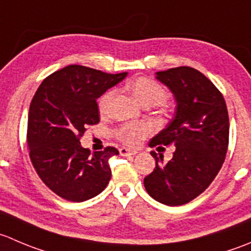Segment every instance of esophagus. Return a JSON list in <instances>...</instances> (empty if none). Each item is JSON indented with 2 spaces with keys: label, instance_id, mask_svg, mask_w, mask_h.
Instances as JSON below:
<instances>
[{
  "label": "esophagus",
  "instance_id": "esophagus-1",
  "mask_svg": "<svg viewBox=\"0 0 251 251\" xmlns=\"http://www.w3.org/2000/svg\"><path fill=\"white\" fill-rule=\"evenodd\" d=\"M136 151L135 150H128V148H125V147H123V148H120V154L121 155H124V157H128V155H133V154H136Z\"/></svg>",
  "mask_w": 251,
  "mask_h": 251
}]
</instances>
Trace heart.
<instances>
[{
    "label": "heart",
    "mask_w": 251,
    "mask_h": 251,
    "mask_svg": "<svg viewBox=\"0 0 251 251\" xmlns=\"http://www.w3.org/2000/svg\"><path fill=\"white\" fill-rule=\"evenodd\" d=\"M130 89L136 100L142 105H160V104H164L169 98L167 89L150 77H140L135 79L130 84ZM114 96H115V92L108 91L100 97L98 106L101 114L108 113ZM147 131L148 128L145 124H124L116 128L115 135L123 142L133 145L137 142L138 138L143 137Z\"/></svg>",
    "instance_id": "obj_1"
}]
</instances>
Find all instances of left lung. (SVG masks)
I'll return each instance as SVG.
<instances>
[{
    "label": "left lung",
    "instance_id": "obj_1",
    "mask_svg": "<svg viewBox=\"0 0 251 251\" xmlns=\"http://www.w3.org/2000/svg\"><path fill=\"white\" fill-rule=\"evenodd\" d=\"M155 75L174 94L176 110L167 127L151 140L150 147L173 143L176 150L168 163H163V155L151 153L155 168L143 184L158 202L185 205L202 194L222 168L229 140L227 105L217 87L193 67Z\"/></svg>",
    "mask_w": 251,
    "mask_h": 251
}]
</instances>
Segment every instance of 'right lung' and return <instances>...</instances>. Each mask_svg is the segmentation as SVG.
Masks as SVG:
<instances>
[{
    "instance_id": "right-lung-1",
    "label": "right lung",
    "mask_w": 251,
    "mask_h": 251,
    "mask_svg": "<svg viewBox=\"0 0 251 251\" xmlns=\"http://www.w3.org/2000/svg\"><path fill=\"white\" fill-rule=\"evenodd\" d=\"M70 65L46 77L30 103L29 155L44 184L56 195L82 202L100 194L111 177L109 158L115 147L91 153L79 138L99 123L97 99L126 77Z\"/></svg>"
}]
</instances>
